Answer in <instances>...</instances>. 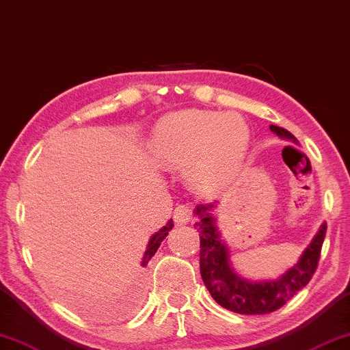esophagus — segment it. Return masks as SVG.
Masks as SVG:
<instances>
[{
    "mask_svg": "<svg viewBox=\"0 0 350 350\" xmlns=\"http://www.w3.org/2000/svg\"><path fill=\"white\" fill-rule=\"evenodd\" d=\"M192 216H194V213H192V206L187 204L178 205L174 211V217L178 224H186V222H189L192 219Z\"/></svg>",
    "mask_w": 350,
    "mask_h": 350,
    "instance_id": "34e87169",
    "label": "esophagus"
}]
</instances>
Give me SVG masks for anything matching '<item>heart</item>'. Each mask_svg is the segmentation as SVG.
Listing matches in <instances>:
<instances>
[{"label":"heart","instance_id":"obj_1","mask_svg":"<svg viewBox=\"0 0 350 350\" xmlns=\"http://www.w3.org/2000/svg\"><path fill=\"white\" fill-rule=\"evenodd\" d=\"M250 128L238 113L187 109L161 121L156 148L176 164L192 163V175L200 185L219 183L234 174L245 158Z\"/></svg>","mask_w":350,"mask_h":350}]
</instances>
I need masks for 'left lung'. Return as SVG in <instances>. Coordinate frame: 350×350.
<instances>
[{
	"instance_id": "left-lung-1",
	"label": "left lung",
	"mask_w": 350,
	"mask_h": 350,
	"mask_svg": "<svg viewBox=\"0 0 350 350\" xmlns=\"http://www.w3.org/2000/svg\"><path fill=\"white\" fill-rule=\"evenodd\" d=\"M270 129L281 137L295 140L284 128L271 124ZM213 206L215 205L197 206L196 215H199L200 221L196 222L194 229H197L200 235V276L210 295L222 308L238 314L273 312L284 306L311 281L321 259L327 224L321 227L297 265L286 271V275H282L280 280L251 282L241 280L232 271L227 247L217 234L215 217L208 213Z\"/></svg>"
}]
</instances>
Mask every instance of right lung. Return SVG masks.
I'll return each mask as SVG.
<instances>
[{
    "mask_svg": "<svg viewBox=\"0 0 350 350\" xmlns=\"http://www.w3.org/2000/svg\"><path fill=\"white\" fill-rule=\"evenodd\" d=\"M172 227H174V222L169 221V222H167V224L163 227V229H161V230L158 232V234H154L153 237H151V240H150V243H148V247H146V251H145L144 260H142V265L146 267V263L150 262L151 257L154 256V252L158 251V247L161 246V243H163L164 238H165L167 235H169V232L172 230Z\"/></svg>",
    "mask_w": 350,
    "mask_h": 350,
    "instance_id": "1",
    "label": "right lung"
}]
</instances>
